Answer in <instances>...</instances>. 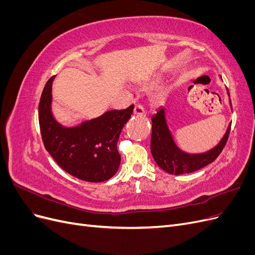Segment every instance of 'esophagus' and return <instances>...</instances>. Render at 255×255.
Here are the masks:
<instances>
[{
	"label": "esophagus",
	"instance_id": "34e87169",
	"mask_svg": "<svg viewBox=\"0 0 255 255\" xmlns=\"http://www.w3.org/2000/svg\"><path fill=\"white\" fill-rule=\"evenodd\" d=\"M133 114H134V116H136V117H143V116L145 115L144 110L142 109V107H141L140 105H137V106H135V109H134Z\"/></svg>",
	"mask_w": 255,
	"mask_h": 255
}]
</instances>
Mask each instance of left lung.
Segmentation results:
<instances>
[{"label": "left lung", "mask_w": 255, "mask_h": 255, "mask_svg": "<svg viewBox=\"0 0 255 255\" xmlns=\"http://www.w3.org/2000/svg\"><path fill=\"white\" fill-rule=\"evenodd\" d=\"M227 94L230 98L228 89ZM229 103L231 106L230 99ZM231 109H232V106H231ZM151 120L152 156L160 169L174 175L194 172L211 164L212 161L217 158L222 151L223 146H225L228 140L231 128V123H229L225 135L222 136L220 141L214 148L202 153H188L182 150L179 144L175 142L171 130L168 127L164 106L159 107Z\"/></svg>", "instance_id": "left-lung-1"}]
</instances>
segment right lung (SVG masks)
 Here are the masks:
<instances>
[{"label":"right lung","instance_id":"add662e5","mask_svg":"<svg viewBox=\"0 0 255 255\" xmlns=\"http://www.w3.org/2000/svg\"><path fill=\"white\" fill-rule=\"evenodd\" d=\"M53 76L43 88L38 116L44 148L66 172L82 181L104 182L118 171L117 142L134 105L107 111L97 118L64 126L52 112Z\"/></svg>","mask_w":255,"mask_h":255}]
</instances>
